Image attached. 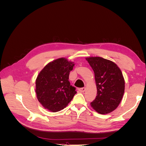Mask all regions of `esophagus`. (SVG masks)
<instances>
[{
  "instance_id": "obj_1",
  "label": "esophagus",
  "mask_w": 146,
  "mask_h": 146,
  "mask_svg": "<svg viewBox=\"0 0 146 146\" xmlns=\"http://www.w3.org/2000/svg\"><path fill=\"white\" fill-rule=\"evenodd\" d=\"M78 90H79V91L81 92H85V90H86V88L83 87V88H79Z\"/></svg>"
}]
</instances>
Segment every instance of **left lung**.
I'll use <instances>...</instances> for the list:
<instances>
[{"mask_svg":"<svg viewBox=\"0 0 146 146\" xmlns=\"http://www.w3.org/2000/svg\"><path fill=\"white\" fill-rule=\"evenodd\" d=\"M86 60L94 70L98 91L91 107L100 114L111 113L118 107L124 93L125 81L121 70L113 61L102 57Z\"/></svg>","mask_w":146,"mask_h":146,"instance_id":"left-lung-1","label":"left lung"}]
</instances>
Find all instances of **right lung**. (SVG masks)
Listing matches in <instances>:
<instances>
[{
    "label": "right lung",
    "mask_w": 146,
    "mask_h": 146,
    "mask_svg": "<svg viewBox=\"0 0 146 146\" xmlns=\"http://www.w3.org/2000/svg\"><path fill=\"white\" fill-rule=\"evenodd\" d=\"M74 66L73 62L61 58L48 63L39 73L35 91L38 101L46 109L52 112L60 111L77 93L69 81Z\"/></svg>",
    "instance_id": "obj_1"
}]
</instances>
